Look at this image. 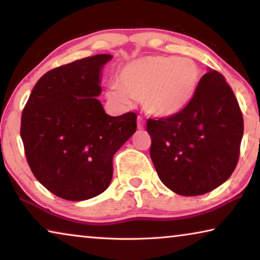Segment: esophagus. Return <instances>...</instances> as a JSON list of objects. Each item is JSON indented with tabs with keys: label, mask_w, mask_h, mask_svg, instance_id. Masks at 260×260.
<instances>
[{
	"label": "esophagus",
	"mask_w": 260,
	"mask_h": 260,
	"mask_svg": "<svg viewBox=\"0 0 260 260\" xmlns=\"http://www.w3.org/2000/svg\"><path fill=\"white\" fill-rule=\"evenodd\" d=\"M144 124H145L144 119L142 118L141 116H138V117H137V126H138V129H140V130L144 129Z\"/></svg>",
	"instance_id": "1"
}]
</instances>
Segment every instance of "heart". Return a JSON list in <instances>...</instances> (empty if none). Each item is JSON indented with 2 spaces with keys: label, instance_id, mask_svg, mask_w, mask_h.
<instances>
[{
  "label": "heart",
  "instance_id": "heart-1",
  "mask_svg": "<svg viewBox=\"0 0 260 260\" xmlns=\"http://www.w3.org/2000/svg\"><path fill=\"white\" fill-rule=\"evenodd\" d=\"M200 77V69L189 58L144 56L120 69L119 86L110 88L108 98L122 108H129L131 98L141 99L149 116L170 118L190 104Z\"/></svg>",
  "mask_w": 260,
  "mask_h": 260
}]
</instances>
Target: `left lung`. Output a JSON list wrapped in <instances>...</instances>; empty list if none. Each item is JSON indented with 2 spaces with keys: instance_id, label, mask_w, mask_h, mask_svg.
<instances>
[{
  "instance_id": "1",
  "label": "left lung",
  "mask_w": 260,
  "mask_h": 260,
  "mask_svg": "<svg viewBox=\"0 0 260 260\" xmlns=\"http://www.w3.org/2000/svg\"><path fill=\"white\" fill-rule=\"evenodd\" d=\"M150 157L159 180L184 197L208 193L236 169L243 113L221 73L209 70L190 104L170 118H149Z\"/></svg>"
}]
</instances>
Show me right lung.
<instances>
[{"instance_id":"right-lung-1","label":"right lung","mask_w":260,"mask_h":260,"mask_svg":"<svg viewBox=\"0 0 260 260\" xmlns=\"http://www.w3.org/2000/svg\"><path fill=\"white\" fill-rule=\"evenodd\" d=\"M111 58L97 54L48 71L22 111L28 165L42 186L65 200L102 194L111 182L113 155L136 131V113L109 116L97 99L102 69Z\"/></svg>"}]
</instances>
